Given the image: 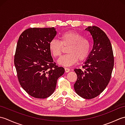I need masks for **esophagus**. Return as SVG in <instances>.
Here are the masks:
<instances>
[{
    "instance_id": "obj_1",
    "label": "esophagus",
    "mask_w": 125,
    "mask_h": 125,
    "mask_svg": "<svg viewBox=\"0 0 125 125\" xmlns=\"http://www.w3.org/2000/svg\"><path fill=\"white\" fill-rule=\"evenodd\" d=\"M64 70H65V73H68V72H69V71H70V69H69L67 68H64Z\"/></svg>"
}]
</instances>
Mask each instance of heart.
Returning a JSON list of instances; mask_svg holds the SVG:
<instances>
[{"mask_svg": "<svg viewBox=\"0 0 125 125\" xmlns=\"http://www.w3.org/2000/svg\"><path fill=\"white\" fill-rule=\"evenodd\" d=\"M68 46V54L60 57L57 61L61 65L68 67L75 64L78 59L79 61L84 60L89 56L91 50L89 40L73 31L62 33L60 35V41L52 39L49 43L50 52L55 57L60 56L63 47Z\"/></svg>", "mask_w": 125, "mask_h": 125, "instance_id": "1", "label": "heart"}]
</instances>
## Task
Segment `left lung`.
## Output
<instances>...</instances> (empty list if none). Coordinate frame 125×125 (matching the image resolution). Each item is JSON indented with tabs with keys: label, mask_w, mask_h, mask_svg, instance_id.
<instances>
[{
	"label": "left lung",
	"mask_w": 125,
	"mask_h": 125,
	"mask_svg": "<svg viewBox=\"0 0 125 125\" xmlns=\"http://www.w3.org/2000/svg\"><path fill=\"white\" fill-rule=\"evenodd\" d=\"M85 31L91 34L94 46L83 66L84 70H74L77 79L73 86L79 96L90 99L99 95L109 83L114 56L112 45L104 31L94 26H89Z\"/></svg>",
	"instance_id": "8db88e82"
}]
</instances>
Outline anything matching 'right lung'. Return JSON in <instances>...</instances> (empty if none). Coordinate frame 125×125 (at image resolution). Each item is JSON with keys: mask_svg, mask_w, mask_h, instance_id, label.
<instances>
[{"mask_svg": "<svg viewBox=\"0 0 125 125\" xmlns=\"http://www.w3.org/2000/svg\"><path fill=\"white\" fill-rule=\"evenodd\" d=\"M52 28H30L21 34L14 55L18 81L31 97L44 99L54 92L57 81L64 73L53 61L49 43L56 35Z\"/></svg>", "mask_w": 125, "mask_h": 125, "instance_id": "1", "label": "right lung"}]
</instances>
